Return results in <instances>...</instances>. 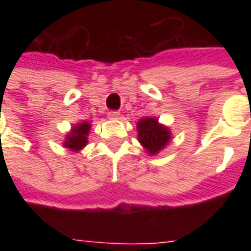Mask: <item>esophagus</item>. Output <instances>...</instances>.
Returning <instances> with one entry per match:
<instances>
[{
	"instance_id": "1",
	"label": "esophagus",
	"mask_w": 251,
	"mask_h": 251,
	"mask_svg": "<svg viewBox=\"0 0 251 251\" xmlns=\"http://www.w3.org/2000/svg\"><path fill=\"white\" fill-rule=\"evenodd\" d=\"M107 117L110 120H117V118H120V111H109Z\"/></svg>"
}]
</instances>
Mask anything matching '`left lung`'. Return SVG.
Instances as JSON below:
<instances>
[{
  "label": "left lung",
  "mask_w": 251,
  "mask_h": 251,
  "mask_svg": "<svg viewBox=\"0 0 251 251\" xmlns=\"http://www.w3.org/2000/svg\"><path fill=\"white\" fill-rule=\"evenodd\" d=\"M138 142L149 156H156L167 147L172 138L168 126L160 124L154 117H144L137 122Z\"/></svg>",
  "instance_id": "1"
}]
</instances>
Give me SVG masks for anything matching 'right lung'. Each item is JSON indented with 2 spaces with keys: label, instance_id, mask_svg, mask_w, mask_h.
Returning <instances> with one entry per match:
<instances>
[{
  "label": "right lung",
  "instance_id": "add662e5",
  "mask_svg": "<svg viewBox=\"0 0 251 251\" xmlns=\"http://www.w3.org/2000/svg\"><path fill=\"white\" fill-rule=\"evenodd\" d=\"M91 130V124L83 121L72 126L64 137L63 147L70 149L72 152H80L83 148L88 144V133Z\"/></svg>",
  "mask_w": 251,
  "mask_h": 251
}]
</instances>
